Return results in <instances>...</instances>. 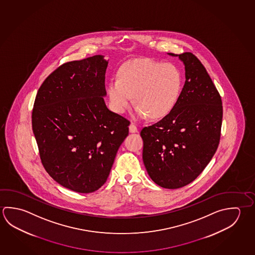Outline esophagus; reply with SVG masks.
<instances>
[{"label":"esophagus","mask_w":255,"mask_h":255,"mask_svg":"<svg viewBox=\"0 0 255 255\" xmlns=\"http://www.w3.org/2000/svg\"><path fill=\"white\" fill-rule=\"evenodd\" d=\"M129 132L134 133V132H138V128L134 124H130L129 126Z\"/></svg>","instance_id":"1"}]
</instances>
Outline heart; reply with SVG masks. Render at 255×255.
<instances>
[{"instance_id": "1", "label": "heart", "mask_w": 255, "mask_h": 255, "mask_svg": "<svg viewBox=\"0 0 255 255\" xmlns=\"http://www.w3.org/2000/svg\"><path fill=\"white\" fill-rule=\"evenodd\" d=\"M182 88L178 69L170 64L139 59L122 69L119 80L109 82L108 95L113 109L123 114L135 96L138 117L157 119L169 114L177 102Z\"/></svg>"}]
</instances>
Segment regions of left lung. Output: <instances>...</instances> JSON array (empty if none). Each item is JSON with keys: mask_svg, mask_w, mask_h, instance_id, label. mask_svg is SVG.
<instances>
[{"mask_svg": "<svg viewBox=\"0 0 255 255\" xmlns=\"http://www.w3.org/2000/svg\"><path fill=\"white\" fill-rule=\"evenodd\" d=\"M178 56L185 83L177 102L160 121L140 130L147 174L166 189L185 186L204 170L219 147L223 117L221 97L201 61L190 52Z\"/></svg>", "mask_w": 255, "mask_h": 255, "instance_id": "8db88e82", "label": "left lung"}]
</instances>
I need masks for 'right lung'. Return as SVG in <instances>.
I'll use <instances>...</instances> for the list:
<instances>
[{
    "label": "right lung",
    "instance_id": "add662e5",
    "mask_svg": "<svg viewBox=\"0 0 255 255\" xmlns=\"http://www.w3.org/2000/svg\"><path fill=\"white\" fill-rule=\"evenodd\" d=\"M103 55L63 63L42 83L32 129L42 165L55 182L81 193L107 182L129 121L106 106Z\"/></svg>",
    "mask_w": 255,
    "mask_h": 255
}]
</instances>
